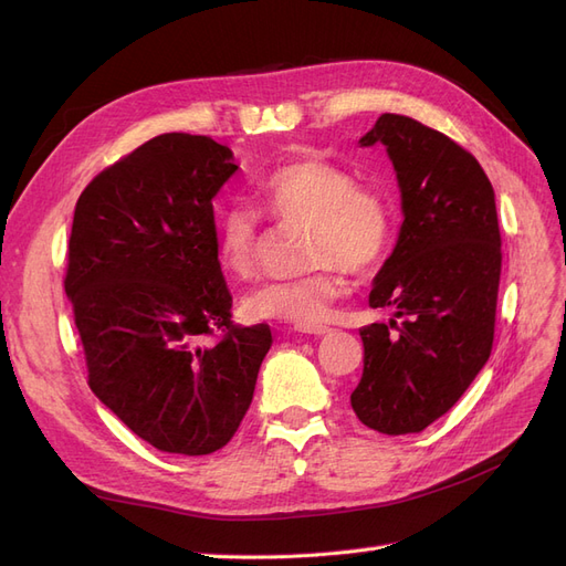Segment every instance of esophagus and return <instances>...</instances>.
I'll return each mask as SVG.
<instances>
[{
	"mask_svg": "<svg viewBox=\"0 0 566 566\" xmlns=\"http://www.w3.org/2000/svg\"><path fill=\"white\" fill-rule=\"evenodd\" d=\"M295 331L304 333V335H325V333H331L328 325H318V323H314V325H295Z\"/></svg>",
	"mask_w": 566,
	"mask_h": 566,
	"instance_id": "obj_1",
	"label": "esophagus"
}]
</instances>
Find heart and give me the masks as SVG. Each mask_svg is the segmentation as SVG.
Wrapping results in <instances>:
<instances>
[{"instance_id":"obj_1","label":"heart","mask_w":566,"mask_h":566,"mask_svg":"<svg viewBox=\"0 0 566 566\" xmlns=\"http://www.w3.org/2000/svg\"><path fill=\"white\" fill-rule=\"evenodd\" d=\"M256 210L281 227H304L302 256L312 271L250 290L241 310L252 321L314 325L328 318L345 293V269L368 271L380 264L397 231L389 196L356 184L347 167L304 158L273 169L256 181ZM214 256L233 279H248L256 264V214L231 205L217 219Z\"/></svg>"}]
</instances>
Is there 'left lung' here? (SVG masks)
Wrapping results in <instances>:
<instances>
[{
    "label": "left lung",
    "instance_id": "left-lung-1",
    "mask_svg": "<svg viewBox=\"0 0 566 566\" xmlns=\"http://www.w3.org/2000/svg\"><path fill=\"white\" fill-rule=\"evenodd\" d=\"M358 144L387 146L403 221L368 297L394 318L361 328L364 375L352 408L370 430L413 434L451 410L489 361L503 262L499 214L482 165L447 134L385 113Z\"/></svg>",
    "mask_w": 566,
    "mask_h": 566
}]
</instances>
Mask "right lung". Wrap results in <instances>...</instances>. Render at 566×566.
Returning <instances> with one entry per match:
<instances>
[{
  "label": "right lung",
  "mask_w": 566,
  "mask_h": 566,
  "mask_svg": "<svg viewBox=\"0 0 566 566\" xmlns=\"http://www.w3.org/2000/svg\"><path fill=\"white\" fill-rule=\"evenodd\" d=\"M235 169L210 136L160 134L75 205L63 285L90 387L165 453L227 447L271 347L266 323H233L214 256L212 198Z\"/></svg>",
  "instance_id": "right-lung-1"
}]
</instances>
